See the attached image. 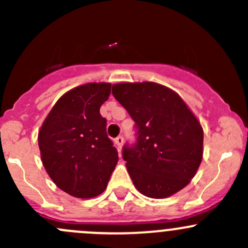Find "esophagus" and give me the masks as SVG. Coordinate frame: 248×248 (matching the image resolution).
I'll list each match as a JSON object with an SVG mask.
<instances>
[{"label":"esophagus","instance_id":"esophagus-1","mask_svg":"<svg viewBox=\"0 0 248 248\" xmlns=\"http://www.w3.org/2000/svg\"><path fill=\"white\" fill-rule=\"evenodd\" d=\"M114 142H115V145L117 146V149H120V147L122 146V144H124V137L122 136L116 137V138L114 139Z\"/></svg>","mask_w":248,"mask_h":248}]
</instances>
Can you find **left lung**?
I'll use <instances>...</instances> for the list:
<instances>
[{
  "label": "left lung",
  "mask_w": 248,
  "mask_h": 248,
  "mask_svg": "<svg viewBox=\"0 0 248 248\" xmlns=\"http://www.w3.org/2000/svg\"><path fill=\"white\" fill-rule=\"evenodd\" d=\"M112 96L136 122V141L122 158L137 189L170 197L188 185L202 158V128L181 97L156 82L112 85Z\"/></svg>",
  "instance_id": "1"
}]
</instances>
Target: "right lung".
Segmentation results:
<instances>
[{
  "label": "right lung",
  "mask_w": 248,
  "mask_h": 248,
  "mask_svg": "<svg viewBox=\"0 0 248 248\" xmlns=\"http://www.w3.org/2000/svg\"><path fill=\"white\" fill-rule=\"evenodd\" d=\"M111 85L90 82L64 93L38 133L43 166L59 188L76 198H93L107 188L119 156L99 108Z\"/></svg>",
  "instance_id": "1"
}]
</instances>
